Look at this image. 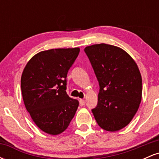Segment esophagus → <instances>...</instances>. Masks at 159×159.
<instances>
[{"label": "esophagus", "instance_id": "obj_1", "mask_svg": "<svg viewBox=\"0 0 159 159\" xmlns=\"http://www.w3.org/2000/svg\"><path fill=\"white\" fill-rule=\"evenodd\" d=\"M79 102H80V105H81V106H84V105H85V100L84 99H80Z\"/></svg>", "mask_w": 159, "mask_h": 159}]
</instances>
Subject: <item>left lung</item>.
<instances>
[{
    "label": "left lung",
    "instance_id": "obj_1",
    "mask_svg": "<svg viewBox=\"0 0 159 159\" xmlns=\"http://www.w3.org/2000/svg\"><path fill=\"white\" fill-rule=\"evenodd\" d=\"M100 86L95 120L104 130L116 132L129 125L139 108L142 78L134 59L123 49L105 43L87 46Z\"/></svg>",
    "mask_w": 159,
    "mask_h": 159
}]
</instances>
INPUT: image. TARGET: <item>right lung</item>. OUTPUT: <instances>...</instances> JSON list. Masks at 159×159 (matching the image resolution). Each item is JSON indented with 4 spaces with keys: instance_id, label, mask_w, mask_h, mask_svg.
<instances>
[{
    "instance_id": "right-lung-1",
    "label": "right lung",
    "mask_w": 159,
    "mask_h": 159,
    "mask_svg": "<svg viewBox=\"0 0 159 159\" xmlns=\"http://www.w3.org/2000/svg\"><path fill=\"white\" fill-rule=\"evenodd\" d=\"M80 48H55L33 56L24 69L21 88L33 121L52 135L63 132L77 111L78 101L67 95L66 76Z\"/></svg>"
}]
</instances>
